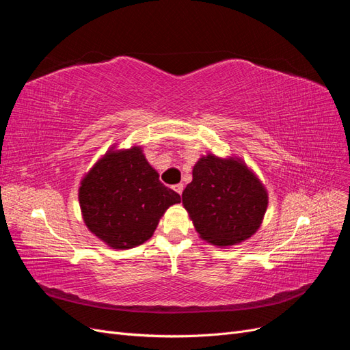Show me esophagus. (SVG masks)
I'll use <instances>...</instances> for the list:
<instances>
[{
	"label": "esophagus",
	"mask_w": 350,
	"mask_h": 350,
	"mask_svg": "<svg viewBox=\"0 0 350 350\" xmlns=\"http://www.w3.org/2000/svg\"><path fill=\"white\" fill-rule=\"evenodd\" d=\"M174 189H175V191H176L179 196H183V191H184V185H183V184H176V185L174 187Z\"/></svg>",
	"instance_id": "obj_1"
}]
</instances>
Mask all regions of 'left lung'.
<instances>
[{
    "label": "left lung",
    "instance_id": "8db88e82",
    "mask_svg": "<svg viewBox=\"0 0 350 350\" xmlns=\"http://www.w3.org/2000/svg\"><path fill=\"white\" fill-rule=\"evenodd\" d=\"M267 191L241 161L201 157L183 204L200 237L219 247L234 245L256 234L267 208Z\"/></svg>",
    "mask_w": 350,
    "mask_h": 350
}]
</instances>
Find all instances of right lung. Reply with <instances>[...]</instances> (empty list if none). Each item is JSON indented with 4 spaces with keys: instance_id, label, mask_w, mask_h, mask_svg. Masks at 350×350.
Masks as SVG:
<instances>
[{
    "instance_id": "obj_1",
    "label": "right lung",
    "mask_w": 350,
    "mask_h": 350,
    "mask_svg": "<svg viewBox=\"0 0 350 350\" xmlns=\"http://www.w3.org/2000/svg\"><path fill=\"white\" fill-rule=\"evenodd\" d=\"M84 224L112 248L125 250L149 239L165 210L181 201L159 181L140 147L105 154L79 189Z\"/></svg>"
}]
</instances>
